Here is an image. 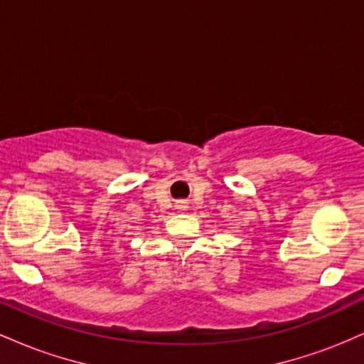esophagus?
<instances>
[{
  "instance_id": "1",
  "label": "esophagus",
  "mask_w": 364,
  "mask_h": 364,
  "mask_svg": "<svg viewBox=\"0 0 364 364\" xmlns=\"http://www.w3.org/2000/svg\"><path fill=\"white\" fill-rule=\"evenodd\" d=\"M179 207H183V202H179Z\"/></svg>"
}]
</instances>
